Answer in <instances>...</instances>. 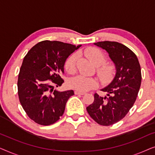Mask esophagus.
<instances>
[{
	"mask_svg": "<svg viewBox=\"0 0 155 155\" xmlns=\"http://www.w3.org/2000/svg\"><path fill=\"white\" fill-rule=\"evenodd\" d=\"M74 93H75V94H78V95H84V94H85L84 92H79V91H77V90H75V92H74Z\"/></svg>",
	"mask_w": 155,
	"mask_h": 155,
	"instance_id": "1",
	"label": "esophagus"
}]
</instances>
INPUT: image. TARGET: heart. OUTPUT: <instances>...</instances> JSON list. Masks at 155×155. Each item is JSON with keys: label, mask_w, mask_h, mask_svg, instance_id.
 I'll use <instances>...</instances> for the list:
<instances>
[{"label": "heart", "mask_w": 155, "mask_h": 155, "mask_svg": "<svg viewBox=\"0 0 155 155\" xmlns=\"http://www.w3.org/2000/svg\"><path fill=\"white\" fill-rule=\"evenodd\" d=\"M84 54L97 65V73L101 81L104 82L109 81L114 75V67L110 63H104L106 61L104 54L98 48L90 47L84 50ZM78 58V53H73L65 61V69L68 73H73L75 71ZM68 84L73 90L84 92L96 87L97 82L94 78L79 75L69 79Z\"/></svg>", "instance_id": "b5f03b06"}]
</instances>
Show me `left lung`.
<instances>
[{
    "label": "left lung",
    "mask_w": 155,
    "mask_h": 155,
    "mask_svg": "<svg viewBox=\"0 0 155 155\" xmlns=\"http://www.w3.org/2000/svg\"><path fill=\"white\" fill-rule=\"evenodd\" d=\"M94 45L108 53L114 63V79L101 91L104 97L94 94V100L87 107L91 118L101 126H111L124 118L136 100L141 84V68L136 55L116 41H99Z\"/></svg>",
    "instance_id": "obj_1"
}]
</instances>
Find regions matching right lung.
<instances>
[{"instance_id":"right-lung-1","label":"right lung","mask_w":155,"mask_h":155,"mask_svg":"<svg viewBox=\"0 0 155 155\" xmlns=\"http://www.w3.org/2000/svg\"><path fill=\"white\" fill-rule=\"evenodd\" d=\"M81 45L45 40L36 44L23 59L18 75L20 104L27 116L38 124L48 126L60 119L73 90H55L64 80V65Z\"/></svg>"}]
</instances>
